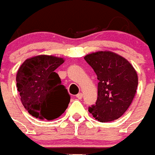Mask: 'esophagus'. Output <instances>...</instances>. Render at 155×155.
Returning <instances> with one entry per match:
<instances>
[{"instance_id":"1","label":"esophagus","mask_w":155,"mask_h":155,"mask_svg":"<svg viewBox=\"0 0 155 155\" xmlns=\"http://www.w3.org/2000/svg\"><path fill=\"white\" fill-rule=\"evenodd\" d=\"M82 97H83V94H82V93H79V94H76V98H77V99H79V100L82 99Z\"/></svg>"}]
</instances>
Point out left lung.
<instances>
[{
	"label": "left lung",
	"instance_id": "obj_1",
	"mask_svg": "<svg viewBox=\"0 0 155 155\" xmlns=\"http://www.w3.org/2000/svg\"><path fill=\"white\" fill-rule=\"evenodd\" d=\"M84 58L99 80L97 101L89 108V112L101 122L119 119L136 94V71L125 58L109 51L94 52Z\"/></svg>",
	"mask_w": 155,
	"mask_h": 155
}]
</instances>
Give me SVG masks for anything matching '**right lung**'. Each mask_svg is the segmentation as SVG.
Masks as SVG:
<instances>
[{"instance_id": "right-lung-1", "label": "right lung", "mask_w": 155, "mask_h": 155, "mask_svg": "<svg viewBox=\"0 0 155 155\" xmlns=\"http://www.w3.org/2000/svg\"><path fill=\"white\" fill-rule=\"evenodd\" d=\"M63 58L40 54L26 59L16 74V87L22 104L39 120H52L67 109L71 96L54 71Z\"/></svg>"}]
</instances>
